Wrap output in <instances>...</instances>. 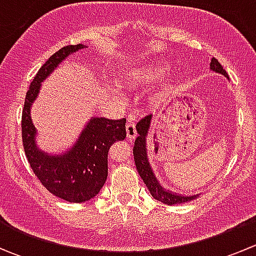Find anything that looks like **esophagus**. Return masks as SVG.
<instances>
[{
  "mask_svg": "<svg viewBox=\"0 0 256 256\" xmlns=\"http://www.w3.org/2000/svg\"><path fill=\"white\" fill-rule=\"evenodd\" d=\"M126 135H128V140H135V138L138 136V132H136V128L135 124L134 122H128L126 125Z\"/></svg>",
  "mask_w": 256,
  "mask_h": 256,
  "instance_id": "34e87169",
  "label": "esophagus"
}]
</instances>
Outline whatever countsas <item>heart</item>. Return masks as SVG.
I'll use <instances>...</instances> for the list:
<instances>
[{"label": "heart", "mask_w": 256, "mask_h": 256, "mask_svg": "<svg viewBox=\"0 0 256 256\" xmlns=\"http://www.w3.org/2000/svg\"><path fill=\"white\" fill-rule=\"evenodd\" d=\"M166 69V63L164 62H147V63H138L135 66H130L124 69L118 76V82L124 86H138V85L148 82L154 80L161 72ZM168 78L174 76V72H167ZM170 86V82H164L162 85V90ZM158 95V92H157Z\"/></svg>", "instance_id": "heart-1"}]
</instances>
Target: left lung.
Masks as SVG:
<instances>
[{
  "label": "left lung",
  "mask_w": 256,
  "mask_h": 256,
  "mask_svg": "<svg viewBox=\"0 0 256 256\" xmlns=\"http://www.w3.org/2000/svg\"><path fill=\"white\" fill-rule=\"evenodd\" d=\"M209 66H210L212 72L222 74L226 79H229L226 72L224 70L223 66H220V63L216 58L212 59ZM152 118H154V115L146 116V118H142L136 125V131H138V136L136 138L135 146H134V158H135L136 168H138V174L142 178V180L144 182V184H146L147 190L151 193L152 197L154 200H160V202L164 203V204L174 206L196 200L200 194H180V193L162 187L158 178L154 174V168H152L151 164H150L148 156H147L148 154H147V136H148V131L151 128Z\"/></svg>",
  "instance_id": "8db88e82"
}]
</instances>
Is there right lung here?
Returning a JSON list of instances; mask_svg holds the SVG:
<instances>
[{
    "label": "right lung",
    "mask_w": 256,
    "mask_h": 256,
    "mask_svg": "<svg viewBox=\"0 0 256 256\" xmlns=\"http://www.w3.org/2000/svg\"><path fill=\"white\" fill-rule=\"evenodd\" d=\"M85 44L66 46L40 66L30 85L22 112V141L30 168L43 186L58 198L82 203L94 198L108 178V154L112 144L126 138V118L109 120L92 116L79 138L60 154H49L37 144V128L30 109L42 89V82Z\"/></svg>",
    "instance_id": "right-lung-1"
}]
</instances>
